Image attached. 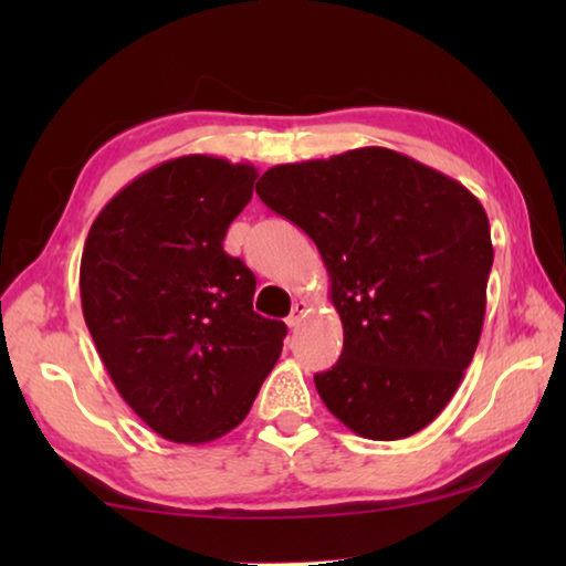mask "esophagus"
<instances>
[{"label":"esophagus","mask_w":566,"mask_h":566,"mask_svg":"<svg viewBox=\"0 0 566 566\" xmlns=\"http://www.w3.org/2000/svg\"><path fill=\"white\" fill-rule=\"evenodd\" d=\"M306 312H310V302H304V300H294V304H292V314H290V317H286V324H290V327H300L302 319L306 317Z\"/></svg>","instance_id":"34e87169"}]
</instances>
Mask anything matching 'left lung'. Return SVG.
I'll use <instances>...</instances> for the list:
<instances>
[{"mask_svg": "<svg viewBox=\"0 0 566 566\" xmlns=\"http://www.w3.org/2000/svg\"><path fill=\"white\" fill-rule=\"evenodd\" d=\"M256 195L317 244L344 349L314 375L354 434L391 442L454 397L482 337L490 219L457 179L387 147L266 169Z\"/></svg>", "mask_w": 566, "mask_h": 566, "instance_id": "left-lung-1", "label": "left lung"}]
</instances>
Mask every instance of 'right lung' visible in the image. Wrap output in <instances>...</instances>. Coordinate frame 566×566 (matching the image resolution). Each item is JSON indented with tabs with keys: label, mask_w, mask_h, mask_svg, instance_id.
Listing matches in <instances>:
<instances>
[{
	"label": "right lung",
	"mask_w": 566,
	"mask_h": 566,
	"mask_svg": "<svg viewBox=\"0 0 566 566\" xmlns=\"http://www.w3.org/2000/svg\"><path fill=\"white\" fill-rule=\"evenodd\" d=\"M254 179L219 157L161 161L109 199L84 242V322L122 399L169 442L242 424L282 354L286 324L252 310L254 274L222 247Z\"/></svg>",
	"instance_id": "obj_1"
}]
</instances>
